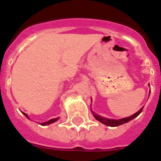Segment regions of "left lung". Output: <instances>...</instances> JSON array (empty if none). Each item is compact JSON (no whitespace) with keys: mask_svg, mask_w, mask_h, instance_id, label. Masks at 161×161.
<instances>
[{"mask_svg":"<svg viewBox=\"0 0 161 161\" xmlns=\"http://www.w3.org/2000/svg\"><path fill=\"white\" fill-rule=\"evenodd\" d=\"M144 108V107H143ZM143 108H141L139 111H138L136 114H133L132 116H130V117H127V118H124V119H119V120H114V119H106V118H103L102 116H99L98 114H95L94 113H93V116L96 119L98 120V121H100L102 124L103 125H106L108 126H112V127H115V126H119V125H121L123 124H125V123L129 122L130 120H132L133 119H135L138 116V115L140 114V113L142 112L143 110Z\"/></svg>","mask_w":161,"mask_h":161,"instance_id":"obj_1","label":"left lung"}]
</instances>
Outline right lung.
Here are the masks:
<instances>
[{
    "label": "right lung",
    "mask_w": 161,
    "mask_h": 161,
    "mask_svg": "<svg viewBox=\"0 0 161 161\" xmlns=\"http://www.w3.org/2000/svg\"><path fill=\"white\" fill-rule=\"evenodd\" d=\"M23 114L25 115V116H26V118H28V117H27V114H25V113H23ZM58 118H57V119H53L49 120V121H47V122H46V123H42V124H41V125H50V124H52V123H54V122H55V121H57V120H58Z\"/></svg>",
    "instance_id": "right-lung-1"
}]
</instances>
